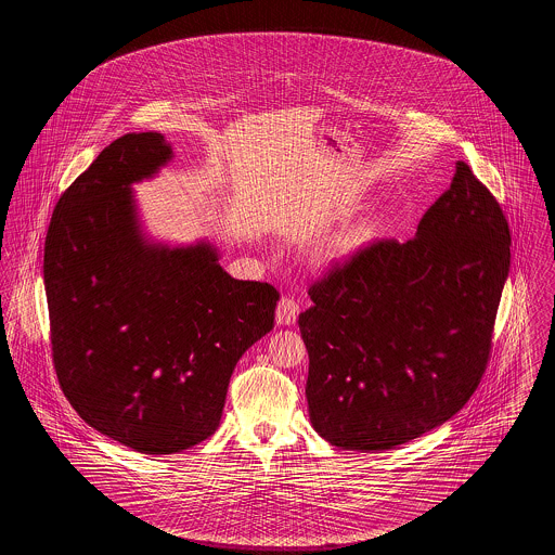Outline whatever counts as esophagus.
Returning <instances> with one entry per match:
<instances>
[{"mask_svg":"<svg viewBox=\"0 0 555 555\" xmlns=\"http://www.w3.org/2000/svg\"><path fill=\"white\" fill-rule=\"evenodd\" d=\"M297 314H299V304L293 297H283L276 306V324H281V326L295 324Z\"/></svg>","mask_w":555,"mask_h":555,"instance_id":"34e87169","label":"esophagus"}]
</instances>
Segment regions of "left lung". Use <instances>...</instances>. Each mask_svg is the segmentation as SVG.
Here are the masks:
<instances>
[{"label":"left lung","mask_w":555,"mask_h":555,"mask_svg":"<svg viewBox=\"0 0 555 555\" xmlns=\"http://www.w3.org/2000/svg\"><path fill=\"white\" fill-rule=\"evenodd\" d=\"M507 272V220L457 162L416 237L372 241L310 287L299 331L318 435L385 451L448 423L487 369Z\"/></svg>","instance_id":"1"}]
</instances>
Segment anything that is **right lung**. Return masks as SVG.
<instances>
[{"mask_svg": "<svg viewBox=\"0 0 555 555\" xmlns=\"http://www.w3.org/2000/svg\"><path fill=\"white\" fill-rule=\"evenodd\" d=\"M170 159L159 132L112 141L62 193L43 256L64 396L89 426L150 455L214 435L238 358L272 331L279 301L272 285L227 274L210 241L145 237L131 186Z\"/></svg>", "mask_w": 555, "mask_h": 555, "instance_id": "obj_1", "label": "right lung"}]
</instances>
